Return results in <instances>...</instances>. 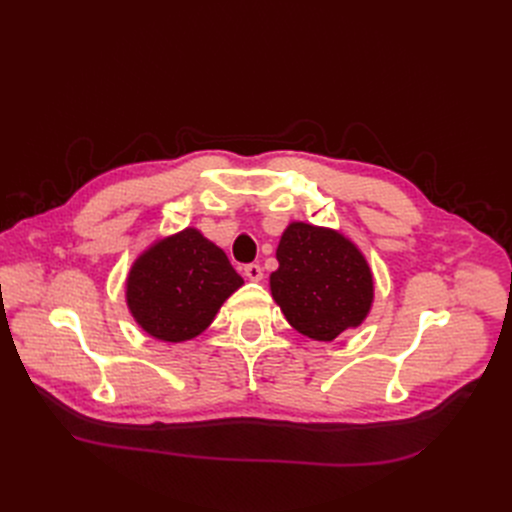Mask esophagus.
Returning a JSON list of instances; mask_svg holds the SVG:
<instances>
[{
	"instance_id": "34e87169",
	"label": "esophagus",
	"mask_w": 512,
	"mask_h": 512,
	"mask_svg": "<svg viewBox=\"0 0 512 512\" xmlns=\"http://www.w3.org/2000/svg\"><path fill=\"white\" fill-rule=\"evenodd\" d=\"M245 276H247V280H251V282H259V280L263 278L261 265H257V263H249V265H245Z\"/></svg>"
}]
</instances>
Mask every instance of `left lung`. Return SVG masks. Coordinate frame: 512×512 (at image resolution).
I'll return each instance as SVG.
<instances>
[{
  "label": "left lung",
  "mask_w": 512,
  "mask_h": 512,
  "mask_svg": "<svg viewBox=\"0 0 512 512\" xmlns=\"http://www.w3.org/2000/svg\"><path fill=\"white\" fill-rule=\"evenodd\" d=\"M272 297L299 334L332 342L359 328L373 305V274L351 238L332 228L292 222L276 251Z\"/></svg>",
  "instance_id": "1"
}]
</instances>
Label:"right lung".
Here are the masks:
<instances>
[{
	"instance_id": "right-lung-1",
	"label": "right lung",
	"mask_w": 512,
	"mask_h": 512,
	"mask_svg": "<svg viewBox=\"0 0 512 512\" xmlns=\"http://www.w3.org/2000/svg\"><path fill=\"white\" fill-rule=\"evenodd\" d=\"M242 280L226 253L197 228L157 238L126 278V305L149 336L186 342L205 332Z\"/></svg>"
}]
</instances>
